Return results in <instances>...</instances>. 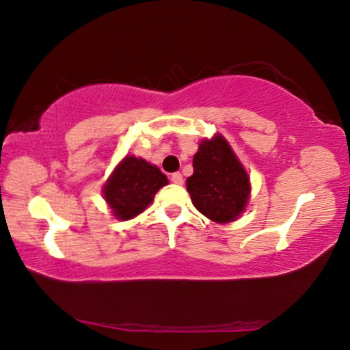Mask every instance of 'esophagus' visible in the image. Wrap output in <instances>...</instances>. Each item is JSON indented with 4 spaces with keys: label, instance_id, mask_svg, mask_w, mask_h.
<instances>
[{
    "label": "esophagus",
    "instance_id": "esophagus-1",
    "mask_svg": "<svg viewBox=\"0 0 350 350\" xmlns=\"http://www.w3.org/2000/svg\"><path fill=\"white\" fill-rule=\"evenodd\" d=\"M171 182H173V184H176V185H182V184H184V177H182L180 173H173V174H171Z\"/></svg>",
    "mask_w": 350,
    "mask_h": 350
}]
</instances>
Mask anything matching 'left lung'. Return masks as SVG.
<instances>
[{
  "label": "left lung",
  "instance_id": "1",
  "mask_svg": "<svg viewBox=\"0 0 350 350\" xmlns=\"http://www.w3.org/2000/svg\"><path fill=\"white\" fill-rule=\"evenodd\" d=\"M187 190L193 205L215 223H232L246 208L249 176L223 135L201 142Z\"/></svg>",
  "mask_w": 350,
  "mask_h": 350
}]
</instances>
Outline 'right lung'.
<instances>
[{"instance_id": "1", "label": "right lung", "mask_w": 350, "mask_h": 350, "mask_svg": "<svg viewBox=\"0 0 350 350\" xmlns=\"http://www.w3.org/2000/svg\"><path fill=\"white\" fill-rule=\"evenodd\" d=\"M166 184L168 179L157 166L127 155L105 182L103 193L115 218L127 221L145 212L155 193Z\"/></svg>"}]
</instances>
